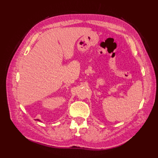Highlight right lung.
Segmentation results:
<instances>
[{"label": "right lung", "mask_w": 158, "mask_h": 158, "mask_svg": "<svg viewBox=\"0 0 158 158\" xmlns=\"http://www.w3.org/2000/svg\"><path fill=\"white\" fill-rule=\"evenodd\" d=\"M36 120H37V121H39V122H41V120H39V119H36Z\"/></svg>", "instance_id": "1"}]
</instances>
